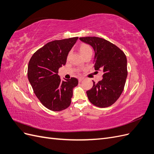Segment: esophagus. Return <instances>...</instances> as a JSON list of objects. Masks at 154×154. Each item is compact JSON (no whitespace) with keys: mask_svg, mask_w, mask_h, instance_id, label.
<instances>
[{"mask_svg":"<svg viewBox=\"0 0 154 154\" xmlns=\"http://www.w3.org/2000/svg\"><path fill=\"white\" fill-rule=\"evenodd\" d=\"M83 80V78H78V82H82Z\"/></svg>","mask_w":154,"mask_h":154,"instance_id":"34e87169","label":"esophagus"}]
</instances>
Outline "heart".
<instances>
[{
  "label": "heart",
  "instance_id": "1",
  "mask_svg": "<svg viewBox=\"0 0 154 154\" xmlns=\"http://www.w3.org/2000/svg\"><path fill=\"white\" fill-rule=\"evenodd\" d=\"M79 51H80V53L83 57L88 53H92V49L91 47L87 44H82L80 45V48H79Z\"/></svg>",
  "mask_w": 154,
  "mask_h": 154
}]
</instances>
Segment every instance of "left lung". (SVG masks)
<instances>
[{
    "mask_svg": "<svg viewBox=\"0 0 154 154\" xmlns=\"http://www.w3.org/2000/svg\"><path fill=\"white\" fill-rule=\"evenodd\" d=\"M83 42L91 45L95 52L94 69L103 72L102 80L93 81L87 95L94 105L105 108L114 104L123 91L127 77L126 55L118 47L109 41L96 36L82 37Z\"/></svg>",
    "mask_w": 154,
    "mask_h": 154,
    "instance_id": "left-lung-1",
    "label": "left lung"
}]
</instances>
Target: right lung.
Returning <instances> with one entry per match:
<instances>
[{
	"label": "right lung",
	"mask_w": 154,
	"mask_h": 154,
	"mask_svg": "<svg viewBox=\"0 0 154 154\" xmlns=\"http://www.w3.org/2000/svg\"><path fill=\"white\" fill-rule=\"evenodd\" d=\"M78 38L50 42L37 50L29 62V82L42 104L51 110L61 111L71 105L78 79L62 81L58 73L59 68L66 65L67 55Z\"/></svg>",
	"instance_id": "obj_1"
}]
</instances>
